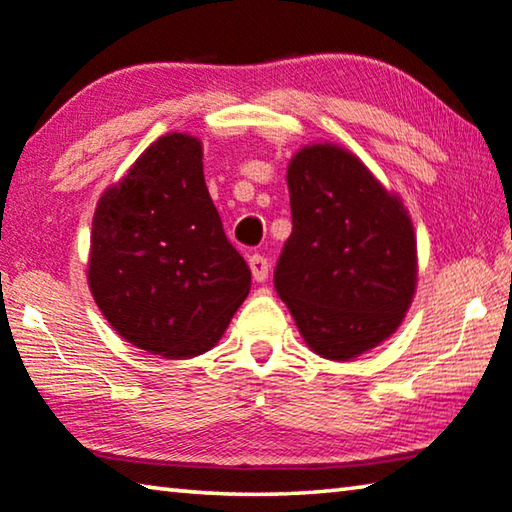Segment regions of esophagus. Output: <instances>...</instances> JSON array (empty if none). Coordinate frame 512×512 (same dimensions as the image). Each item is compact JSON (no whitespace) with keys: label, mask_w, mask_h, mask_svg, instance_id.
I'll return each instance as SVG.
<instances>
[{"label":"esophagus","mask_w":512,"mask_h":512,"mask_svg":"<svg viewBox=\"0 0 512 512\" xmlns=\"http://www.w3.org/2000/svg\"><path fill=\"white\" fill-rule=\"evenodd\" d=\"M248 264H250V271H253V278L257 280V282H264L266 278H269V259H266L264 255H259V253H255V255H250V259H248Z\"/></svg>","instance_id":"1"}]
</instances>
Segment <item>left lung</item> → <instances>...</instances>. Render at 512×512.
Masks as SVG:
<instances>
[{
  "instance_id": "left-lung-1",
  "label": "left lung",
  "mask_w": 512,
  "mask_h": 512,
  "mask_svg": "<svg viewBox=\"0 0 512 512\" xmlns=\"http://www.w3.org/2000/svg\"><path fill=\"white\" fill-rule=\"evenodd\" d=\"M287 186L294 227L275 266V291L316 355L358 358L401 326L415 296L408 209L332 143L296 152Z\"/></svg>"
}]
</instances>
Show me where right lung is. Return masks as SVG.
I'll use <instances>...</instances> for the list:
<instances>
[{"label":"right lung","mask_w":512,"mask_h":512,"mask_svg":"<svg viewBox=\"0 0 512 512\" xmlns=\"http://www.w3.org/2000/svg\"><path fill=\"white\" fill-rule=\"evenodd\" d=\"M88 287L111 328L170 360L216 346L250 291L189 134L154 141L97 200Z\"/></svg>","instance_id":"obj_1"}]
</instances>
